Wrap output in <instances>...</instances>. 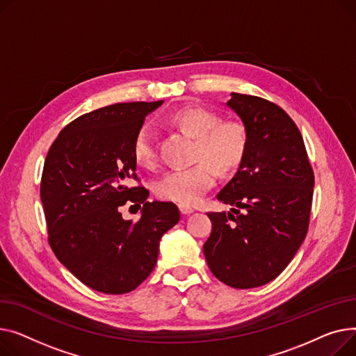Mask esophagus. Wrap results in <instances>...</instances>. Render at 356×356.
<instances>
[{
  "label": "esophagus",
  "mask_w": 356,
  "mask_h": 356,
  "mask_svg": "<svg viewBox=\"0 0 356 356\" xmlns=\"http://www.w3.org/2000/svg\"><path fill=\"white\" fill-rule=\"evenodd\" d=\"M178 208H179V211H181V214H184V216H188V214H191V213H194V208H193L191 205H185V204H179V205H178Z\"/></svg>",
  "instance_id": "1"
}]
</instances>
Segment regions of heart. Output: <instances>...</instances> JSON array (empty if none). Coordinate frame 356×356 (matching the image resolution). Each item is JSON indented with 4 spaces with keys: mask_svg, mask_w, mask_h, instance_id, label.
Here are the masks:
<instances>
[{
    "mask_svg": "<svg viewBox=\"0 0 356 356\" xmlns=\"http://www.w3.org/2000/svg\"><path fill=\"white\" fill-rule=\"evenodd\" d=\"M168 122L195 138L194 159L198 162L165 172L155 181L154 193L161 200L190 205L214 186L217 168L227 174L241 165L248 149V131L241 120H220L214 111L201 106L178 109L170 115ZM132 154L140 166H156L155 131L149 124L138 129Z\"/></svg>",
    "mask_w": 356,
    "mask_h": 356,
    "instance_id": "heart-1",
    "label": "heart"
}]
</instances>
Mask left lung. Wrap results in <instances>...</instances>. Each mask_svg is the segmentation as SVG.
Wrapping results in <instances>:
<instances>
[{"label": "left lung", "instance_id": "1", "mask_svg": "<svg viewBox=\"0 0 356 356\" xmlns=\"http://www.w3.org/2000/svg\"><path fill=\"white\" fill-rule=\"evenodd\" d=\"M227 106L245 124L248 149L217 194L232 211L208 213L213 232L204 256L220 282L252 289L276 279L302 245L315 175L300 131L276 103L232 93Z\"/></svg>", "mask_w": 356, "mask_h": 356}]
</instances>
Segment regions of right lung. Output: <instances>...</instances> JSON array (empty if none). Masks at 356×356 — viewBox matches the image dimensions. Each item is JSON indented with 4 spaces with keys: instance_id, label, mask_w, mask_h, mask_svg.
Returning a JSON list of instances; mask_svg holds the SVG:
<instances>
[{
    "instance_id": "add662e5",
    "label": "right lung",
    "mask_w": 356,
    "mask_h": 356,
    "mask_svg": "<svg viewBox=\"0 0 356 356\" xmlns=\"http://www.w3.org/2000/svg\"><path fill=\"white\" fill-rule=\"evenodd\" d=\"M158 102L116 103L79 116L44 161L40 184L49 244L83 284L106 295L135 290L155 268L161 237L179 221L174 202H149L136 177L132 142ZM143 205L138 222L120 207Z\"/></svg>"
}]
</instances>
